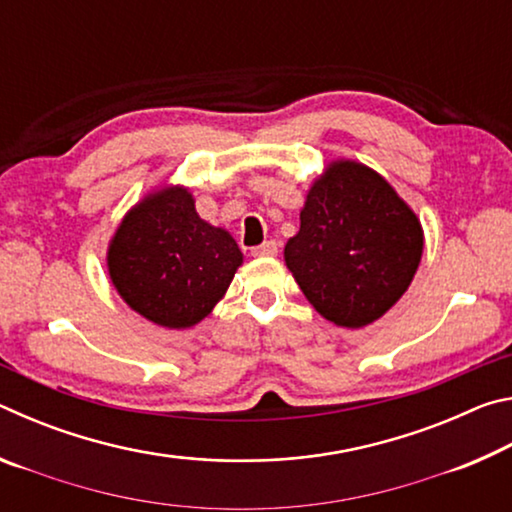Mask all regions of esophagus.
I'll use <instances>...</instances> for the list:
<instances>
[{
	"mask_svg": "<svg viewBox=\"0 0 512 512\" xmlns=\"http://www.w3.org/2000/svg\"><path fill=\"white\" fill-rule=\"evenodd\" d=\"M250 253H253V257H275L277 255V244H275V241H264L262 246H255L253 250H250Z\"/></svg>",
	"mask_w": 512,
	"mask_h": 512,
	"instance_id": "obj_1",
	"label": "esophagus"
}]
</instances>
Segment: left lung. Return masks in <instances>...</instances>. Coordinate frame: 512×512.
I'll return each mask as SVG.
<instances>
[{
	"label": "left lung",
	"mask_w": 512,
	"mask_h": 512,
	"mask_svg": "<svg viewBox=\"0 0 512 512\" xmlns=\"http://www.w3.org/2000/svg\"><path fill=\"white\" fill-rule=\"evenodd\" d=\"M418 216L377 171L339 160L311 185L284 262L334 325L357 329L391 309L422 257Z\"/></svg>",
	"instance_id": "8db88e82"
}]
</instances>
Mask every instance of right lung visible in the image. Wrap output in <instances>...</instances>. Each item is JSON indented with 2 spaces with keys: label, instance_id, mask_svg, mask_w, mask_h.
<instances>
[{
  "label": "right lung",
  "instance_id": "right-lung-1",
  "mask_svg": "<svg viewBox=\"0 0 512 512\" xmlns=\"http://www.w3.org/2000/svg\"><path fill=\"white\" fill-rule=\"evenodd\" d=\"M241 259L237 241L198 216L185 187H164L124 216L110 241L108 271L137 314L185 329L223 298Z\"/></svg>",
  "mask_w": 512,
  "mask_h": 512
}]
</instances>
